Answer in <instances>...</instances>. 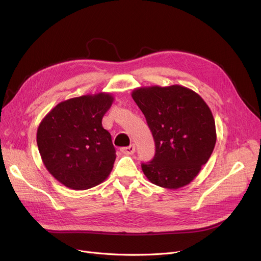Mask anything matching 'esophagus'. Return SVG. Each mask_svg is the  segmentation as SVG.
<instances>
[{
  "mask_svg": "<svg viewBox=\"0 0 261 261\" xmlns=\"http://www.w3.org/2000/svg\"><path fill=\"white\" fill-rule=\"evenodd\" d=\"M120 151L123 154L131 155V154H133L135 152V146L134 145H130L128 147H122V148H120Z\"/></svg>",
  "mask_w": 261,
  "mask_h": 261,
  "instance_id": "1",
  "label": "esophagus"
}]
</instances>
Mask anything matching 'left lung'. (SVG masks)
I'll list each match as a JSON object with an SVG mask.
<instances>
[{
    "instance_id": "1",
    "label": "left lung",
    "mask_w": 261,
    "mask_h": 261,
    "mask_svg": "<svg viewBox=\"0 0 261 261\" xmlns=\"http://www.w3.org/2000/svg\"><path fill=\"white\" fill-rule=\"evenodd\" d=\"M131 95L155 143L154 158L142 164L144 174L164 188L188 185L216 145V125L210 107L199 94L179 85L142 87Z\"/></svg>"
}]
</instances>
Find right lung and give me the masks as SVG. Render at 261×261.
<instances>
[{
  "mask_svg": "<svg viewBox=\"0 0 261 261\" xmlns=\"http://www.w3.org/2000/svg\"><path fill=\"white\" fill-rule=\"evenodd\" d=\"M109 93L84 95L58 103L37 130V145L47 171L61 184L85 190L103 182L116 159L102 117L112 106Z\"/></svg>",
  "mask_w": 261,
  "mask_h": 261,
  "instance_id": "obj_1",
  "label": "right lung"
}]
</instances>
